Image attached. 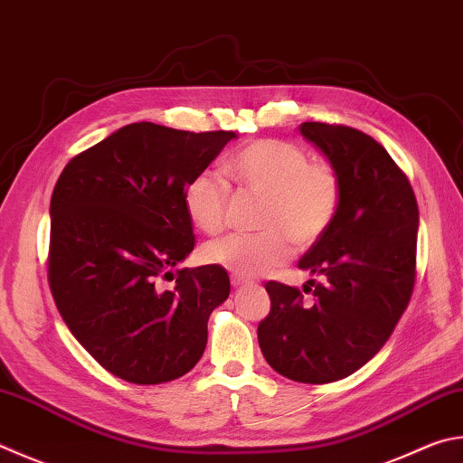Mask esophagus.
Segmentation results:
<instances>
[{"instance_id":"esophagus-1","label":"esophagus","mask_w":463,"mask_h":463,"mask_svg":"<svg viewBox=\"0 0 463 463\" xmlns=\"http://www.w3.org/2000/svg\"><path fill=\"white\" fill-rule=\"evenodd\" d=\"M231 283L234 285V288H249V285H253V281H249V279H245V277H239V275H232Z\"/></svg>"}]
</instances>
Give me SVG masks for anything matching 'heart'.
Masks as SVG:
<instances>
[{"instance_id": "b5f03b06", "label": "heart", "mask_w": 463, "mask_h": 463, "mask_svg": "<svg viewBox=\"0 0 463 463\" xmlns=\"http://www.w3.org/2000/svg\"><path fill=\"white\" fill-rule=\"evenodd\" d=\"M226 175L245 194L260 196L255 234H231L204 249V260L239 277H259L283 265L293 243L309 249L326 237L340 214L344 182L327 159L285 139H257L234 151ZM231 190L218 175L196 174L184 190V206L196 229L224 231Z\"/></svg>"}]
</instances>
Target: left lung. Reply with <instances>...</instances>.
Listing matches in <instances>:
<instances>
[{"instance_id":"8db88e82","label":"left lung","mask_w":463,"mask_h":463,"mask_svg":"<svg viewBox=\"0 0 463 463\" xmlns=\"http://www.w3.org/2000/svg\"><path fill=\"white\" fill-rule=\"evenodd\" d=\"M299 131L338 167L342 208L299 260L322 281L309 279L304 291L269 281L271 312L257 335L273 371L326 384L364 366L405 314L417 277L419 208L405 172L371 136L317 121Z\"/></svg>"}]
</instances>
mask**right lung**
<instances>
[{"label": "right lung", "instance_id": "add662e5", "mask_svg": "<svg viewBox=\"0 0 463 463\" xmlns=\"http://www.w3.org/2000/svg\"><path fill=\"white\" fill-rule=\"evenodd\" d=\"M234 131L125 125L74 156L50 200L48 283L74 338L133 384L180 378L229 298L222 267L172 269L194 249L184 190ZM175 279L174 290L161 281Z\"/></svg>", "mask_w": 463, "mask_h": 463}]
</instances>
